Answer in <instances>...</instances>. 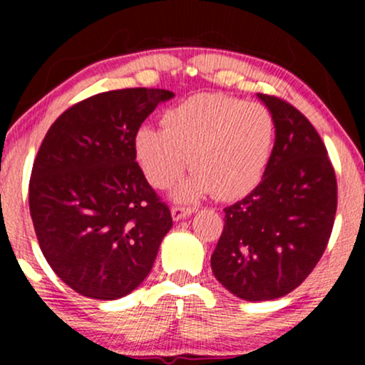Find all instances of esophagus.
Instances as JSON below:
<instances>
[{
  "instance_id": "34e87169",
  "label": "esophagus",
  "mask_w": 365,
  "mask_h": 365,
  "mask_svg": "<svg viewBox=\"0 0 365 365\" xmlns=\"http://www.w3.org/2000/svg\"><path fill=\"white\" fill-rule=\"evenodd\" d=\"M195 209L194 207H187V206H173L171 207V216H173L175 221L178 220H183V217L190 216L192 212H194Z\"/></svg>"
}]
</instances>
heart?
Masks as SVG:
<instances>
[{
    "mask_svg": "<svg viewBox=\"0 0 365 365\" xmlns=\"http://www.w3.org/2000/svg\"><path fill=\"white\" fill-rule=\"evenodd\" d=\"M274 142L273 113L261 103L199 94L163 115V128L142 127L135 154L150 185L168 188L188 163L195 168L177 197L212 194L223 200L249 194L261 182Z\"/></svg>",
    "mask_w": 365,
    "mask_h": 365,
    "instance_id": "heart-1",
    "label": "heart"
}]
</instances>
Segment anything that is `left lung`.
I'll return each mask as SVG.
<instances>
[{
    "mask_svg": "<svg viewBox=\"0 0 365 365\" xmlns=\"http://www.w3.org/2000/svg\"><path fill=\"white\" fill-rule=\"evenodd\" d=\"M273 113L276 140L259 185L225 207L211 267L250 302L295 290L324 254L338 204L336 175L317 130L282 98L257 94Z\"/></svg>",
    "mask_w": 365,
    "mask_h": 365,
    "instance_id": "left-lung-1",
    "label": "left lung"
}]
</instances>
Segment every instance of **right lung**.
I'll list each match as a JSON object with an SVG mask.
<instances>
[{
    "label": "right lung",
    "mask_w": 365,
    "mask_h": 365,
    "mask_svg": "<svg viewBox=\"0 0 365 365\" xmlns=\"http://www.w3.org/2000/svg\"><path fill=\"white\" fill-rule=\"evenodd\" d=\"M165 89H120L73 104L32 166L29 209L51 269L83 297L116 300L144 282L173 220L135 161V133Z\"/></svg>",
    "instance_id": "add662e5"
}]
</instances>
